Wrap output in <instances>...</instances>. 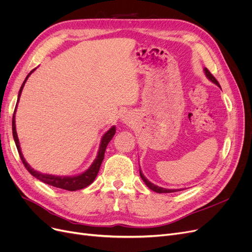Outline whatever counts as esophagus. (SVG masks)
Listing matches in <instances>:
<instances>
[{
	"label": "esophagus",
	"mask_w": 252,
	"mask_h": 252,
	"mask_svg": "<svg viewBox=\"0 0 252 252\" xmlns=\"http://www.w3.org/2000/svg\"><path fill=\"white\" fill-rule=\"evenodd\" d=\"M123 121L125 122V123H128V122H129V119L127 118V117H124V119H123Z\"/></svg>",
	"instance_id": "1"
}]
</instances>
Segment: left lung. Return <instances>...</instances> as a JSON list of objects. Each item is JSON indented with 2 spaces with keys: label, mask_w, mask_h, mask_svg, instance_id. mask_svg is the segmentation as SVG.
<instances>
[{
  "label": "left lung",
  "mask_w": 252,
  "mask_h": 252,
  "mask_svg": "<svg viewBox=\"0 0 252 252\" xmlns=\"http://www.w3.org/2000/svg\"><path fill=\"white\" fill-rule=\"evenodd\" d=\"M204 71H205L206 77H207L212 83H215L216 85H218L219 87H220L219 82L217 81V79H216L215 77H213V75L210 73V71L207 69V68H204ZM140 175H141V178H142V180L144 181L145 184L147 185V187H149V189H151L152 191H155V192H158V193H171V192L178 191V190H179V189H166V188H162V187H158V186H157V185H155V184H152L151 182H149L146 178L144 177V174L142 173L141 169H140Z\"/></svg>",
  "instance_id": "left-lung-1"
}]
</instances>
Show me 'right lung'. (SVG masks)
Returning <instances> with one entry per match:
<instances>
[{"label": "right lung", "instance_id": "add662e5", "mask_svg": "<svg viewBox=\"0 0 252 252\" xmlns=\"http://www.w3.org/2000/svg\"><path fill=\"white\" fill-rule=\"evenodd\" d=\"M33 71H34V69L30 71L28 73L27 77H26L25 81L23 82L22 86H21V89L19 91L18 102L20 100V96H21V94H22L23 87H24L27 79L29 78V75L32 74ZM18 102H17V106H18ZM16 109H17V107H16ZM16 109H14V113H13V117H12V134H13V139H14V142H16L17 148H18V151H19V155H20V158L22 159L23 164H24L25 168L30 173H32L34 178H36L37 180L44 182L45 184H48L50 186L61 188V189H65V190H68V191H74V190H80V189L85 188V187L90 185L91 183L94 181L96 174L98 173V170H100L101 164H102L103 159H104V155H105L106 147H107L108 143L113 138L114 133H116V127L112 126L109 129V130L103 135V138L101 140V144H100V148H98L97 156H96L95 159L94 161V163L90 165V167H89L87 170H85L83 173H81L79 175H73V177H58V175L41 173L39 171H36V170L32 169V167L29 166V164L25 161L24 157H23V155H22L21 147H20V142H19V138H18V134H17V130H16V119H14V114H16Z\"/></svg>", "mask_w": 252, "mask_h": 252}]
</instances>
